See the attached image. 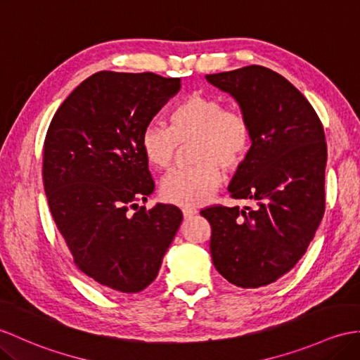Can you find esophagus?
Segmentation results:
<instances>
[{"instance_id":"obj_1","label":"esophagus","mask_w":360,"mask_h":360,"mask_svg":"<svg viewBox=\"0 0 360 360\" xmlns=\"http://www.w3.org/2000/svg\"><path fill=\"white\" fill-rule=\"evenodd\" d=\"M196 213H198L196 208H182V214L186 219H190L191 216H195Z\"/></svg>"}]
</instances>
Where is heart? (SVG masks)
<instances>
[{
  "label": "heart",
  "mask_w": 360,
  "mask_h": 360,
  "mask_svg": "<svg viewBox=\"0 0 360 360\" xmlns=\"http://www.w3.org/2000/svg\"><path fill=\"white\" fill-rule=\"evenodd\" d=\"M191 146L190 169L174 170L161 182V198L181 207L205 204L222 182L224 170L233 172L245 162L253 146L247 116L227 108L221 98L195 91L174 107L170 127L152 121L141 131V148L156 169H169L179 146Z\"/></svg>",
  "instance_id": "heart-1"
}]
</instances>
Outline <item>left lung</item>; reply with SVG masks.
Returning <instances> with one entry per match:
<instances>
[{
	"instance_id": "left-lung-1",
	"label": "left lung",
	"mask_w": 360,
	"mask_h": 360,
	"mask_svg": "<svg viewBox=\"0 0 360 360\" xmlns=\"http://www.w3.org/2000/svg\"><path fill=\"white\" fill-rule=\"evenodd\" d=\"M205 78L236 99L252 125V150L229 191L256 204L200 212L212 225V259L233 285L259 288L293 269L323 218V127L307 98L266 67L247 65Z\"/></svg>"
}]
</instances>
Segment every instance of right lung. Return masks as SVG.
Here are the masks:
<instances>
[{"label": "right lung", "mask_w": 360, "mask_h": 360, "mask_svg": "<svg viewBox=\"0 0 360 360\" xmlns=\"http://www.w3.org/2000/svg\"><path fill=\"white\" fill-rule=\"evenodd\" d=\"M179 89V78L152 72H98L49 125L43 181L50 213L78 269L107 291L147 288L182 222L178 207L136 204L155 190L141 131Z\"/></svg>", "instance_id": "add662e5"}]
</instances>
